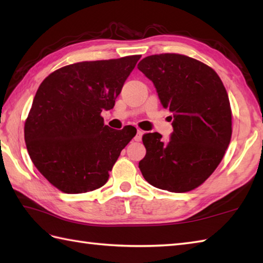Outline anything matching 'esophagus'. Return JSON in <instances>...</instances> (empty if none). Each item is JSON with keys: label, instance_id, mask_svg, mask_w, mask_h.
<instances>
[{"label": "esophagus", "instance_id": "obj_1", "mask_svg": "<svg viewBox=\"0 0 263 263\" xmlns=\"http://www.w3.org/2000/svg\"><path fill=\"white\" fill-rule=\"evenodd\" d=\"M142 135H143V132H142L141 130H138V131H137V135H136V137L133 138V139H135V141H141Z\"/></svg>", "mask_w": 263, "mask_h": 263}]
</instances>
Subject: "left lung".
Listing matches in <instances>:
<instances>
[{"mask_svg":"<svg viewBox=\"0 0 263 263\" xmlns=\"http://www.w3.org/2000/svg\"><path fill=\"white\" fill-rule=\"evenodd\" d=\"M138 69L153 81L161 105L173 114L174 130L167 142L157 132L142 137L147 154L139 168L155 187L191 191L214 173L231 142L226 89L214 70L185 55H150Z\"/></svg>","mask_w":263,"mask_h":263,"instance_id":"left-lung-1","label":"left lung"}]
</instances>
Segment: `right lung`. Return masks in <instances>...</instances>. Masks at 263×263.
<instances>
[{
    "mask_svg": "<svg viewBox=\"0 0 263 263\" xmlns=\"http://www.w3.org/2000/svg\"><path fill=\"white\" fill-rule=\"evenodd\" d=\"M140 55L63 66L44 80L25 123V141L36 168L61 191L102 187L137 128L114 130L100 113L114 107Z\"/></svg>",
    "mask_w": 263,
    "mask_h": 263,
    "instance_id": "obj_1",
    "label": "right lung"
}]
</instances>
